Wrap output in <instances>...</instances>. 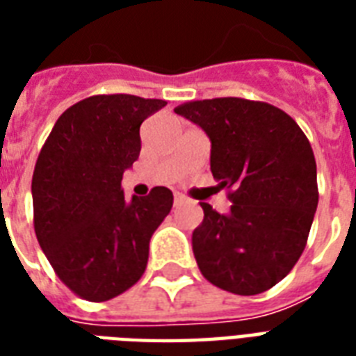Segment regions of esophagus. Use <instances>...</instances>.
I'll use <instances>...</instances> for the list:
<instances>
[{"instance_id":"34e87169","label":"esophagus","mask_w":356,"mask_h":356,"mask_svg":"<svg viewBox=\"0 0 356 356\" xmlns=\"http://www.w3.org/2000/svg\"><path fill=\"white\" fill-rule=\"evenodd\" d=\"M184 200H186V197H184L183 194H175V205H181V203H184Z\"/></svg>"}]
</instances>
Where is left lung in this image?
Returning a JSON list of instances; mask_svg holds the SVG:
<instances>
[{"instance_id":"left-lung-1","label":"left lung","mask_w":356,"mask_h":356,"mask_svg":"<svg viewBox=\"0 0 356 356\" xmlns=\"http://www.w3.org/2000/svg\"><path fill=\"white\" fill-rule=\"evenodd\" d=\"M175 113L211 140V172L233 188L227 214L201 203L192 249L207 281L238 296L275 286L298 262L318 207L316 159L299 125L270 103L188 102Z\"/></svg>"}]
</instances>
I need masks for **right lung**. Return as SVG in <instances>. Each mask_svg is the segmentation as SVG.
<instances>
[{"label":"right lung","mask_w":356,"mask_h":356,"mask_svg":"<svg viewBox=\"0 0 356 356\" xmlns=\"http://www.w3.org/2000/svg\"><path fill=\"white\" fill-rule=\"evenodd\" d=\"M166 105L129 94L92 96L60 114L33 173L35 233L66 286L108 301L138 281L172 190L125 200L123 172L140 155V125Z\"/></svg>","instance_id":"obj_1"}]
</instances>
